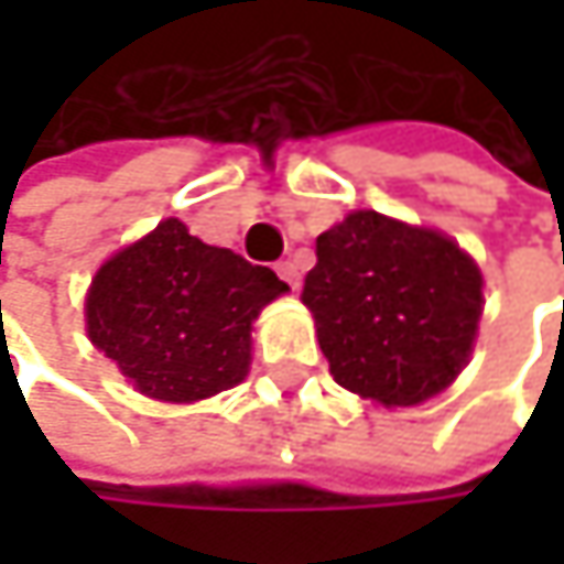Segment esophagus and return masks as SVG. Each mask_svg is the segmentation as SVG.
Instances as JSON below:
<instances>
[{"label": "esophagus", "instance_id": "esophagus-1", "mask_svg": "<svg viewBox=\"0 0 564 564\" xmlns=\"http://www.w3.org/2000/svg\"><path fill=\"white\" fill-rule=\"evenodd\" d=\"M274 271H278V278L290 283L293 290L300 286V271H296V264H293V261H281V264H278Z\"/></svg>", "mask_w": 564, "mask_h": 564}]
</instances>
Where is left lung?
Wrapping results in <instances>:
<instances>
[{"instance_id": "left-lung-1", "label": "left lung", "mask_w": 564, "mask_h": 564, "mask_svg": "<svg viewBox=\"0 0 564 564\" xmlns=\"http://www.w3.org/2000/svg\"><path fill=\"white\" fill-rule=\"evenodd\" d=\"M333 379L386 408L421 404L467 366L484 278L447 235L352 212L316 238L303 281Z\"/></svg>"}]
</instances>
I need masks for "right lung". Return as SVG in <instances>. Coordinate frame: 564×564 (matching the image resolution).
<instances>
[{
    "mask_svg": "<svg viewBox=\"0 0 564 564\" xmlns=\"http://www.w3.org/2000/svg\"><path fill=\"white\" fill-rule=\"evenodd\" d=\"M286 293L271 271L188 235L178 218L117 251L90 281V343L150 398L202 401L251 366V323Z\"/></svg>",
    "mask_w": 564,
    "mask_h": 564,
    "instance_id": "add662e5",
    "label": "right lung"
}]
</instances>
